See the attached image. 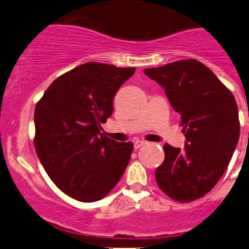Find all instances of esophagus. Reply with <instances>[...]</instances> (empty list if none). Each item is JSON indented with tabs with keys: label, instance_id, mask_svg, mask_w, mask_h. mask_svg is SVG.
<instances>
[{
	"label": "esophagus",
	"instance_id": "34e87169",
	"mask_svg": "<svg viewBox=\"0 0 249 249\" xmlns=\"http://www.w3.org/2000/svg\"><path fill=\"white\" fill-rule=\"evenodd\" d=\"M144 144H145L144 141H141V140H137V141H135V142H134L135 149H139V148H141L142 145H144Z\"/></svg>",
	"mask_w": 249,
	"mask_h": 249
}]
</instances>
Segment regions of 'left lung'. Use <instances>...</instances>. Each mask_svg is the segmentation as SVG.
<instances>
[{
  "label": "left lung",
  "instance_id": "1",
  "mask_svg": "<svg viewBox=\"0 0 249 249\" xmlns=\"http://www.w3.org/2000/svg\"><path fill=\"white\" fill-rule=\"evenodd\" d=\"M144 74L159 83L180 118L184 149L165 143L164 162L155 170L160 189L178 202L200 199L227 170L240 137L235 97L207 66L179 60Z\"/></svg>",
  "mask_w": 249,
  "mask_h": 249
}]
</instances>
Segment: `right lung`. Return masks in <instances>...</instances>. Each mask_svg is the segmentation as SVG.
<instances>
[{"label": "right lung", "instance_id": "1", "mask_svg": "<svg viewBox=\"0 0 249 249\" xmlns=\"http://www.w3.org/2000/svg\"><path fill=\"white\" fill-rule=\"evenodd\" d=\"M135 67L87 62L57 77L35 108V148L57 188L83 202L101 200L131 158V142L101 134L113 99Z\"/></svg>", "mask_w": 249, "mask_h": 249}]
</instances>
